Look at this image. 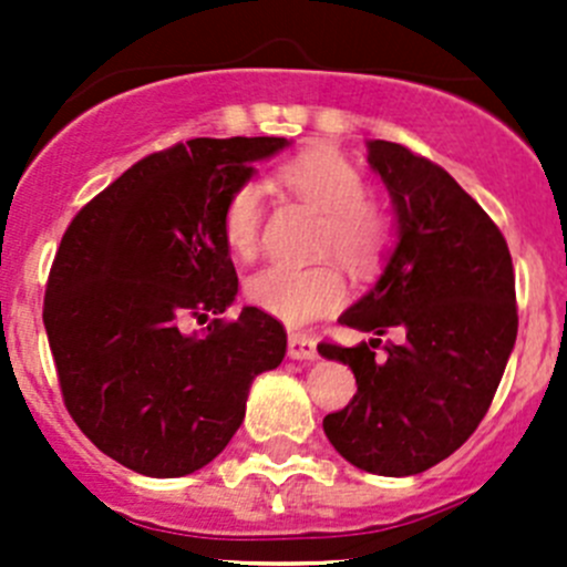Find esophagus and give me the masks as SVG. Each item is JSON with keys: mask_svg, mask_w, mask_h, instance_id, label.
<instances>
[{"mask_svg": "<svg viewBox=\"0 0 567 567\" xmlns=\"http://www.w3.org/2000/svg\"><path fill=\"white\" fill-rule=\"evenodd\" d=\"M288 357L290 359H305L312 362L318 359V342L310 334H301V331H290L288 337Z\"/></svg>", "mask_w": 567, "mask_h": 567, "instance_id": "esophagus-1", "label": "esophagus"}]
</instances>
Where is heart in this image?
<instances>
[{"label":"heart","instance_id":"heart-1","mask_svg":"<svg viewBox=\"0 0 567 567\" xmlns=\"http://www.w3.org/2000/svg\"><path fill=\"white\" fill-rule=\"evenodd\" d=\"M279 177L290 192L318 205L326 214L320 233L323 255H337L351 268H368L379 260L390 238V227L379 208L364 199V177L348 158L329 147H316L285 164ZM260 227L262 186L257 181H247L227 197L221 230L236 255L251 257L260 247ZM247 296L257 310L290 326H301L337 310L346 299V282L331 266L301 268L290 262H271L249 277Z\"/></svg>","mask_w":567,"mask_h":567}]
</instances>
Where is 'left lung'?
Wrapping results in <instances>:
<instances>
[{"label": "left lung", "mask_w": 567, "mask_h": 567, "mask_svg": "<svg viewBox=\"0 0 567 567\" xmlns=\"http://www.w3.org/2000/svg\"><path fill=\"white\" fill-rule=\"evenodd\" d=\"M368 164L390 192L394 247L340 323L398 329L400 342L379 359L368 342H320L357 379L323 431L357 468L409 477L450 458L488 411L516 346V277L499 227L439 164L384 140L368 142Z\"/></svg>", "instance_id": "left-lung-1"}]
</instances>
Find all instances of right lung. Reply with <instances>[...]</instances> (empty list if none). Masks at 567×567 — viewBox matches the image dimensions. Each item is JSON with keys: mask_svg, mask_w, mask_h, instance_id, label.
Returning a JSON list of instances; mask_svg holds the SVG:
<instances>
[{"mask_svg": "<svg viewBox=\"0 0 567 567\" xmlns=\"http://www.w3.org/2000/svg\"><path fill=\"white\" fill-rule=\"evenodd\" d=\"M285 136L188 140L125 169L62 236L43 323L62 398L84 436L147 477L210 463L247 414L251 381L279 368L282 323L257 307L183 329L236 301L225 203Z\"/></svg>", "mask_w": 567, "mask_h": 567, "instance_id": "right-lung-1", "label": "right lung"}]
</instances>
